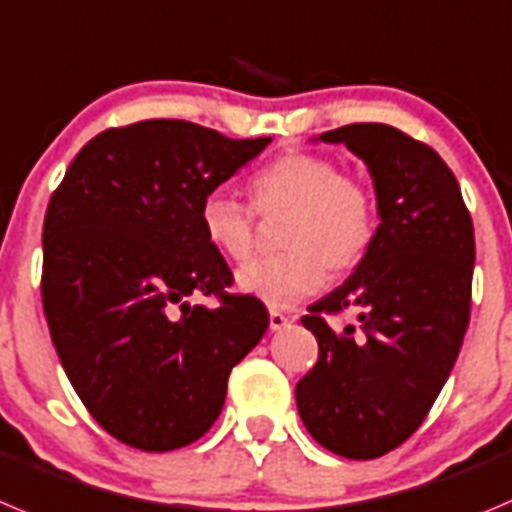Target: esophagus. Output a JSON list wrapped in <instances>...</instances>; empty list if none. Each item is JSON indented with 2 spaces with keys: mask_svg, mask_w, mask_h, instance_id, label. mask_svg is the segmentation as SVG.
Masks as SVG:
<instances>
[{
  "mask_svg": "<svg viewBox=\"0 0 512 512\" xmlns=\"http://www.w3.org/2000/svg\"><path fill=\"white\" fill-rule=\"evenodd\" d=\"M288 324H290V316H285V313H280V311H270V329L278 331Z\"/></svg>",
  "mask_w": 512,
  "mask_h": 512,
  "instance_id": "34e87169",
  "label": "esophagus"
}]
</instances>
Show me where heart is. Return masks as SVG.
I'll list each match as a JSON object with an SVG mask.
<instances>
[{
	"instance_id": "obj_1",
	"label": "heart",
	"mask_w": 512,
	"mask_h": 512,
	"mask_svg": "<svg viewBox=\"0 0 512 512\" xmlns=\"http://www.w3.org/2000/svg\"><path fill=\"white\" fill-rule=\"evenodd\" d=\"M252 208L270 216L288 211L275 257H260L237 273V285L270 308H290L324 285L326 267L344 275L365 260L377 234L372 188L347 176L331 158L285 153L255 170L247 183ZM206 242L232 262L255 250V212L224 191L199 206Z\"/></svg>"
}]
</instances>
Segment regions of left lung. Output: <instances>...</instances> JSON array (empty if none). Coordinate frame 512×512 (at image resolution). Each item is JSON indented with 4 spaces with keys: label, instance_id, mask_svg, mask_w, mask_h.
Returning <instances> with one entry per match:
<instances>
[{
    "label": "left lung",
    "instance_id": "1",
    "mask_svg": "<svg viewBox=\"0 0 512 512\" xmlns=\"http://www.w3.org/2000/svg\"><path fill=\"white\" fill-rule=\"evenodd\" d=\"M367 163L377 193L375 242L357 270L303 326L319 359L296 385L308 434L347 459L398 449L428 416L469 326L474 227L462 191L436 150L390 124H347L321 135ZM352 307L358 324L329 315Z\"/></svg>",
    "mask_w": 512,
    "mask_h": 512
}]
</instances>
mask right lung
I'll use <instances>...</instances> for the list:
<instances>
[{
    "label": "right lung",
    "instance_id": "obj_1",
    "mask_svg": "<svg viewBox=\"0 0 512 512\" xmlns=\"http://www.w3.org/2000/svg\"><path fill=\"white\" fill-rule=\"evenodd\" d=\"M270 137L232 140L183 122L112 127L81 147L43 224V308L86 411L142 451L201 439L222 413L232 367L262 339L260 298L206 242L199 206ZM193 292L214 309L191 307Z\"/></svg>",
    "mask_w": 512,
    "mask_h": 512
}]
</instances>
